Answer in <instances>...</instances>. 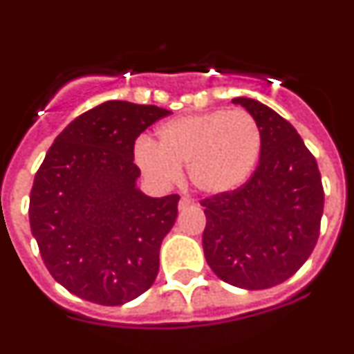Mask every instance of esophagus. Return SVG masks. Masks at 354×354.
<instances>
[{
    "label": "esophagus",
    "instance_id": "34e87169",
    "mask_svg": "<svg viewBox=\"0 0 354 354\" xmlns=\"http://www.w3.org/2000/svg\"><path fill=\"white\" fill-rule=\"evenodd\" d=\"M192 205H194V200H192L190 197H181L180 203H178V209L185 210V209H188V207H192Z\"/></svg>",
    "mask_w": 354,
    "mask_h": 354
}]
</instances>
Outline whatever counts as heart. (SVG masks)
Instances as JSON below:
<instances>
[{
    "instance_id": "heart-1",
    "label": "heart",
    "mask_w": 354,
    "mask_h": 354,
    "mask_svg": "<svg viewBox=\"0 0 354 354\" xmlns=\"http://www.w3.org/2000/svg\"><path fill=\"white\" fill-rule=\"evenodd\" d=\"M262 152V131L245 109H214L174 118L157 128V144L142 137L135 160L156 185L174 183L188 164L190 181L205 194L241 187Z\"/></svg>"
}]
</instances>
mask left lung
Wrapping results in <instances>:
<instances>
[{
    "instance_id": "1",
    "label": "left lung",
    "mask_w": 354,
    "mask_h": 354,
    "mask_svg": "<svg viewBox=\"0 0 354 354\" xmlns=\"http://www.w3.org/2000/svg\"><path fill=\"white\" fill-rule=\"evenodd\" d=\"M262 131L257 169L240 188L200 200L202 243L219 279L267 289L289 279L315 248L324 212L319 166L289 121L248 97L233 99Z\"/></svg>"
}]
</instances>
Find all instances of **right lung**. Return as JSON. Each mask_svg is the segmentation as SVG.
Wrapping results in <instances>:
<instances>
[{"label":"right lung","mask_w":354,"mask_h":354,"mask_svg":"<svg viewBox=\"0 0 354 354\" xmlns=\"http://www.w3.org/2000/svg\"><path fill=\"white\" fill-rule=\"evenodd\" d=\"M171 111L108 101L56 137L34 178L30 230L51 276L97 305L131 301L154 284L180 195L152 198L135 181V140Z\"/></svg>","instance_id":"right-lung-1"}]
</instances>
